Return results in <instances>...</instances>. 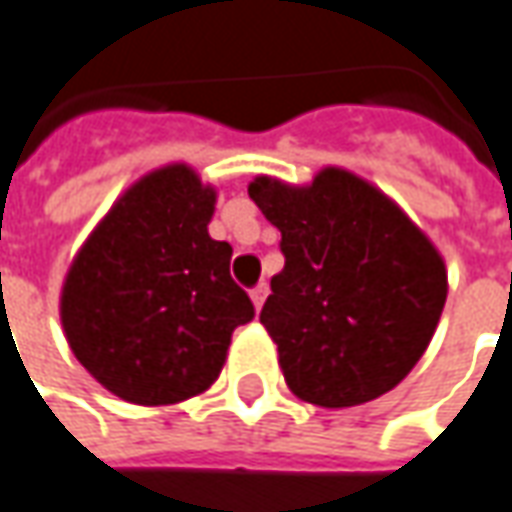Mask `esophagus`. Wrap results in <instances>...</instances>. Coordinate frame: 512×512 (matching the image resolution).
Returning <instances> with one entry per match:
<instances>
[{
  "mask_svg": "<svg viewBox=\"0 0 512 512\" xmlns=\"http://www.w3.org/2000/svg\"><path fill=\"white\" fill-rule=\"evenodd\" d=\"M267 293H270V287L264 284V281H259L253 290H250V298H253V304H256V310H262V304H264V298H267Z\"/></svg>",
  "mask_w": 512,
  "mask_h": 512,
  "instance_id": "1",
  "label": "esophagus"
}]
</instances>
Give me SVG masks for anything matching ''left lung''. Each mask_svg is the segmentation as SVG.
<instances>
[{
  "label": "left lung",
  "instance_id": "1",
  "mask_svg": "<svg viewBox=\"0 0 512 512\" xmlns=\"http://www.w3.org/2000/svg\"><path fill=\"white\" fill-rule=\"evenodd\" d=\"M248 194L281 231L284 270L259 318L287 386L324 408L392 392L440 324L448 276L437 248L344 168H324L307 188L256 177Z\"/></svg>",
  "mask_w": 512,
  "mask_h": 512
}]
</instances>
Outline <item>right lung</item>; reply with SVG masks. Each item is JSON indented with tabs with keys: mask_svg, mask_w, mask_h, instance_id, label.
Masks as SVG:
<instances>
[{
	"mask_svg": "<svg viewBox=\"0 0 512 512\" xmlns=\"http://www.w3.org/2000/svg\"><path fill=\"white\" fill-rule=\"evenodd\" d=\"M214 188L188 166L135 183L75 256L61 324L75 358L112 394L168 406L214 383L253 301L231 279L228 242L208 236Z\"/></svg>",
	"mask_w": 512,
	"mask_h": 512,
	"instance_id": "1",
	"label": "right lung"
}]
</instances>
